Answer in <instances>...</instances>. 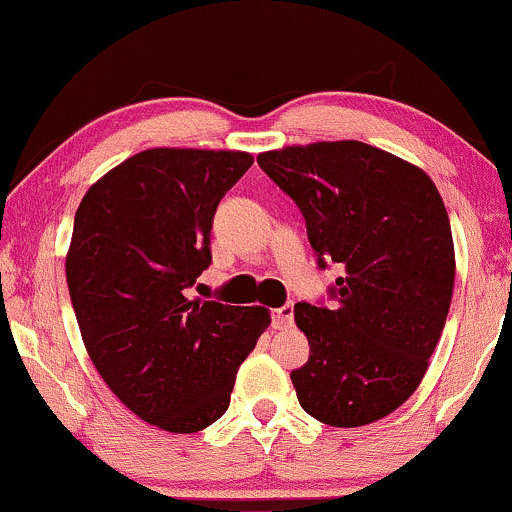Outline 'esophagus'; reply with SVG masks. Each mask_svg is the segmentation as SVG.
I'll list each match as a JSON object with an SVG mask.
<instances>
[{
    "instance_id": "34e87169",
    "label": "esophagus",
    "mask_w": 512,
    "mask_h": 512,
    "mask_svg": "<svg viewBox=\"0 0 512 512\" xmlns=\"http://www.w3.org/2000/svg\"><path fill=\"white\" fill-rule=\"evenodd\" d=\"M293 326V304H283L274 312V328L276 331H288Z\"/></svg>"
}]
</instances>
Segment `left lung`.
<instances>
[{
    "mask_svg": "<svg viewBox=\"0 0 512 512\" xmlns=\"http://www.w3.org/2000/svg\"><path fill=\"white\" fill-rule=\"evenodd\" d=\"M295 200L309 243L340 264L335 304H295L309 340L290 373L300 406L333 428L390 416L428 371L456 278L451 224L420 167L361 141H316L257 155Z\"/></svg>",
    "mask_w": 512,
    "mask_h": 512,
    "instance_id": "1",
    "label": "left lung"
}]
</instances>
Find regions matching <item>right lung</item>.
<instances>
[{"instance_id": "obj_1", "label": "right lung", "mask_w": 512, "mask_h": 512, "mask_svg": "<svg viewBox=\"0 0 512 512\" xmlns=\"http://www.w3.org/2000/svg\"><path fill=\"white\" fill-rule=\"evenodd\" d=\"M252 155L148 148L84 193L66 255L89 359L155 428L191 435L229 409L236 371L271 323L267 307L186 297L210 267L219 200Z\"/></svg>"}]
</instances>
